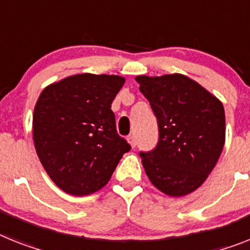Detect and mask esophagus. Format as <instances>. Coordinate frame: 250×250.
<instances>
[{
    "instance_id": "1",
    "label": "esophagus",
    "mask_w": 250,
    "mask_h": 250,
    "mask_svg": "<svg viewBox=\"0 0 250 250\" xmlns=\"http://www.w3.org/2000/svg\"><path fill=\"white\" fill-rule=\"evenodd\" d=\"M127 141L129 142V145H131L132 147H136V137H135V135H129L128 137H127Z\"/></svg>"
}]
</instances>
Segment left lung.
<instances>
[{"mask_svg":"<svg viewBox=\"0 0 250 250\" xmlns=\"http://www.w3.org/2000/svg\"><path fill=\"white\" fill-rule=\"evenodd\" d=\"M140 91L157 119L159 141L140 152L148 179L171 197L194 192L207 179L225 144V110L189 77L137 76Z\"/></svg>","mask_w":250,"mask_h":250,"instance_id":"8db88e82","label":"left lung"}]
</instances>
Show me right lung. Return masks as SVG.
<instances>
[{
	"label": "right lung",
	"instance_id": "1",
	"mask_svg": "<svg viewBox=\"0 0 250 250\" xmlns=\"http://www.w3.org/2000/svg\"><path fill=\"white\" fill-rule=\"evenodd\" d=\"M123 83L115 75L81 73L42 91L33 115L34 146L50 179L66 193L102 189L131 150L110 109Z\"/></svg>",
	"mask_w": 250,
	"mask_h": 250
}]
</instances>
